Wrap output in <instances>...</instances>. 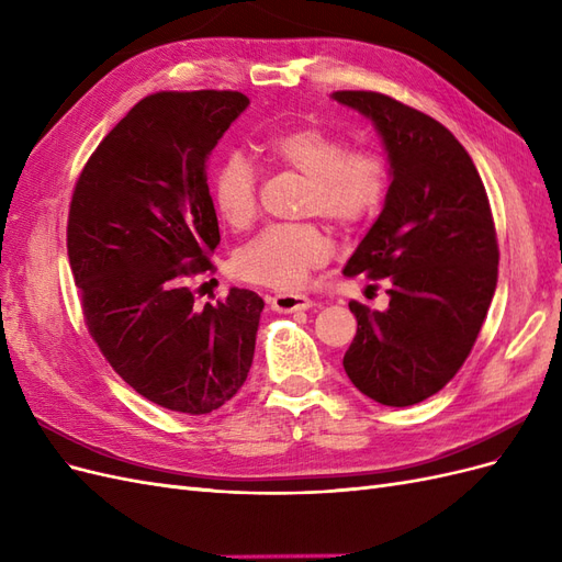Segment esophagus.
<instances>
[{"label": "esophagus", "instance_id": "1", "mask_svg": "<svg viewBox=\"0 0 562 562\" xmlns=\"http://www.w3.org/2000/svg\"><path fill=\"white\" fill-rule=\"evenodd\" d=\"M269 307L279 314H291V312H304V310L314 307V302L307 295L279 293L274 297H269Z\"/></svg>", "mask_w": 562, "mask_h": 562}]
</instances>
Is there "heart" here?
<instances>
[{
    "instance_id": "1",
    "label": "heart",
    "mask_w": 562,
    "mask_h": 562,
    "mask_svg": "<svg viewBox=\"0 0 562 562\" xmlns=\"http://www.w3.org/2000/svg\"><path fill=\"white\" fill-rule=\"evenodd\" d=\"M260 157L277 168L310 180L302 215H318L353 229L375 215L386 192V166L370 149H351L339 135L318 126H293L265 135ZM213 203L223 223L244 232L258 215V171L241 155H229L215 168ZM333 255V239L318 225H277L262 229L234 255V271L244 281L297 291L314 269Z\"/></svg>"
}]
</instances>
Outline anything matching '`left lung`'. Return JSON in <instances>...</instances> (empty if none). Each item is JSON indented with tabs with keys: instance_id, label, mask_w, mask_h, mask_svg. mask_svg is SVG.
I'll return each mask as SVG.
<instances>
[{
	"instance_id": "obj_1",
	"label": "left lung",
	"mask_w": 562,
	"mask_h": 562,
	"mask_svg": "<svg viewBox=\"0 0 562 562\" xmlns=\"http://www.w3.org/2000/svg\"><path fill=\"white\" fill-rule=\"evenodd\" d=\"M333 100L370 119L386 149L384 209L345 274L389 283V307L349 302L359 328L345 372L368 398L415 405L462 368L497 288V234L469 151L436 119L372 91Z\"/></svg>"
}]
</instances>
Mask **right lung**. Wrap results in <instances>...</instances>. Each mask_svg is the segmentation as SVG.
Here are the masks:
<instances>
[{"instance_id": "1", "label": "right lung", "mask_w": 562, "mask_h": 562, "mask_svg": "<svg viewBox=\"0 0 562 562\" xmlns=\"http://www.w3.org/2000/svg\"><path fill=\"white\" fill-rule=\"evenodd\" d=\"M250 100L239 91L143 98L77 180L67 255L83 318L114 372L166 411L206 415L248 378L265 302L246 288L203 307L190 277L220 244L209 157Z\"/></svg>"}]
</instances>
